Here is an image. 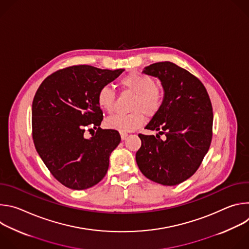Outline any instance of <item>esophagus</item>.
Returning a JSON list of instances; mask_svg holds the SVG:
<instances>
[{
	"label": "esophagus",
	"mask_w": 249,
	"mask_h": 249,
	"mask_svg": "<svg viewBox=\"0 0 249 249\" xmlns=\"http://www.w3.org/2000/svg\"><path fill=\"white\" fill-rule=\"evenodd\" d=\"M120 135H121V140H123V141H124V140L127 138V136H128V134H126V133H121Z\"/></svg>",
	"instance_id": "obj_1"
}]
</instances>
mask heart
<instances>
[{
	"label": "heart",
	"mask_w": 249,
	"mask_h": 249,
	"mask_svg": "<svg viewBox=\"0 0 249 249\" xmlns=\"http://www.w3.org/2000/svg\"><path fill=\"white\" fill-rule=\"evenodd\" d=\"M120 85L136 94L132 106V110L135 112L114 115L106 119L105 125L120 133H129L145 123V115L153 117L157 114L162 104L163 94L161 89L155 86L152 78L141 73L128 74L120 81ZM96 100L102 110L111 113L115 105V92L109 86H103L97 92Z\"/></svg>",
	"instance_id": "obj_1"
}]
</instances>
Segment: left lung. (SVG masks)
I'll list each match as a JSON object with an SVG mask.
<instances>
[{
    "instance_id": "obj_1",
    "label": "left lung",
    "mask_w": 249,
    "mask_h": 249,
    "mask_svg": "<svg viewBox=\"0 0 249 249\" xmlns=\"http://www.w3.org/2000/svg\"><path fill=\"white\" fill-rule=\"evenodd\" d=\"M143 74L158 78L163 89L160 110L145 129L159 134L139 137L137 164L147 178L167 186L179 184L200 166L212 141L213 109L203 84L171 62L146 67ZM166 138L161 140L160 134Z\"/></svg>"
}]
</instances>
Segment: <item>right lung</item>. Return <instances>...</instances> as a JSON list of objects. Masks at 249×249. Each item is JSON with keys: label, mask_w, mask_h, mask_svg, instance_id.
Instances as JSON below:
<instances>
[{"label": "right lung", "mask_w": 249, "mask_h": 249, "mask_svg": "<svg viewBox=\"0 0 249 249\" xmlns=\"http://www.w3.org/2000/svg\"><path fill=\"white\" fill-rule=\"evenodd\" d=\"M124 70L88 65L59 70L47 77L32 102V138L41 160L68 188L84 190L97 184L108 170L109 157L119 145L116 130H102L97 92ZM97 132L86 138L84 131ZM92 130V129H90Z\"/></svg>", "instance_id": "obj_1"}]
</instances>
